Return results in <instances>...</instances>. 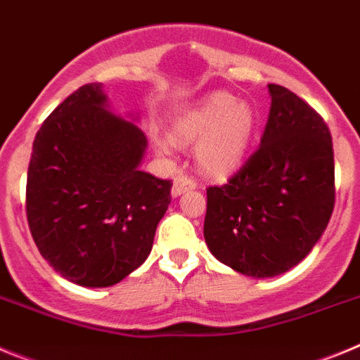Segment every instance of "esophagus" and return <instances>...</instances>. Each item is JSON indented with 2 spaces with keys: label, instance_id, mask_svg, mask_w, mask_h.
Returning a JSON list of instances; mask_svg holds the SVG:
<instances>
[{
  "label": "esophagus",
  "instance_id": "esophagus-1",
  "mask_svg": "<svg viewBox=\"0 0 360 360\" xmlns=\"http://www.w3.org/2000/svg\"><path fill=\"white\" fill-rule=\"evenodd\" d=\"M196 187V182L193 180V178L186 176V174H180V176L174 178V182H173V196H180L182 193H186V191L189 189H195Z\"/></svg>",
  "mask_w": 360,
  "mask_h": 360
}]
</instances>
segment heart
Here are the masks:
<instances>
[{
  "instance_id": "1",
  "label": "heart",
  "mask_w": 360,
  "mask_h": 360,
  "mask_svg": "<svg viewBox=\"0 0 360 360\" xmlns=\"http://www.w3.org/2000/svg\"><path fill=\"white\" fill-rule=\"evenodd\" d=\"M257 128V113L249 103H236L231 94H212L184 111L173 124L178 142L196 146L200 169L209 176L227 178L238 171L249 153ZM160 153H171V142L158 141Z\"/></svg>"
}]
</instances>
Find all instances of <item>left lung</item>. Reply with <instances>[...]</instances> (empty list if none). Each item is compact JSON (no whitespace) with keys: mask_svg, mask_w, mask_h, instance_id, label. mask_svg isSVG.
<instances>
[{"mask_svg":"<svg viewBox=\"0 0 360 360\" xmlns=\"http://www.w3.org/2000/svg\"><path fill=\"white\" fill-rule=\"evenodd\" d=\"M262 146L225 186L207 189L203 236L240 274L274 278L303 262L335 203L328 126L303 98L269 84Z\"/></svg>","mask_w":360,"mask_h":360,"instance_id":"1","label":"left lung"}]
</instances>
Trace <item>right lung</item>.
<instances>
[{"label":"right lung","mask_w":360,"mask_h":360,"mask_svg":"<svg viewBox=\"0 0 360 360\" xmlns=\"http://www.w3.org/2000/svg\"><path fill=\"white\" fill-rule=\"evenodd\" d=\"M133 120L111 113L103 84L90 82L34 141L28 227L50 266L81 287H111L139 269L171 203V180L141 171L148 139Z\"/></svg>","instance_id":"obj_1"}]
</instances>
